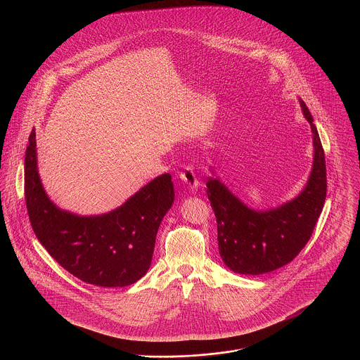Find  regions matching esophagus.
<instances>
[{"instance_id":"esophagus-1","label":"esophagus","mask_w":360,"mask_h":360,"mask_svg":"<svg viewBox=\"0 0 360 360\" xmlns=\"http://www.w3.org/2000/svg\"><path fill=\"white\" fill-rule=\"evenodd\" d=\"M179 175H181V179H182L191 190H195V188H198V178H197L195 172L193 170V167L186 166L185 170L181 172Z\"/></svg>"}]
</instances>
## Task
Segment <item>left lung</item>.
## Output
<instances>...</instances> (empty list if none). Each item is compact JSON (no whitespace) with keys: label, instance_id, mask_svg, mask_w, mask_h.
I'll list each match as a JSON object with an SVG mask.
<instances>
[{"label":"left lung","instance_id":"1","mask_svg":"<svg viewBox=\"0 0 360 360\" xmlns=\"http://www.w3.org/2000/svg\"><path fill=\"white\" fill-rule=\"evenodd\" d=\"M313 134V166L304 190L269 210L244 205L219 178L209 176L206 194L217 221L219 251L233 273L260 275L290 263L308 243L326 197L324 150L307 103L300 98Z\"/></svg>","mask_w":360,"mask_h":360}]
</instances>
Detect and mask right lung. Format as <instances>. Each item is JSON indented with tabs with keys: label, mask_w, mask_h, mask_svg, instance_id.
Masks as SVG:
<instances>
[{
	"label": "right lung",
	"mask_w": 360,
	"mask_h": 360,
	"mask_svg": "<svg viewBox=\"0 0 360 360\" xmlns=\"http://www.w3.org/2000/svg\"><path fill=\"white\" fill-rule=\"evenodd\" d=\"M24 190L41 245L70 274L100 288H124L148 271L159 225L174 202L172 175L166 172L101 216L59 209L39 176L34 129L25 151Z\"/></svg>",
	"instance_id": "add662e5"
}]
</instances>
